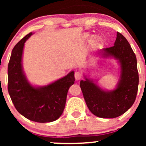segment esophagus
Listing matches in <instances>:
<instances>
[{
	"mask_svg": "<svg viewBox=\"0 0 146 146\" xmlns=\"http://www.w3.org/2000/svg\"><path fill=\"white\" fill-rule=\"evenodd\" d=\"M82 73L80 71H75V78L76 80H80V79L82 78Z\"/></svg>",
	"mask_w": 146,
	"mask_h": 146,
	"instance_id": "1",
	"label": "esophagus"
}]
</instances>
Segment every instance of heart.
<instances>
[{
    "instance_id": "obj_1",
    "label": "heart",
    "mask_w": 146,
    "mask_h": 146,
    "mask_svg": "<svg viewBox=\"0 0 146 146\" xmlns=\"http://www.w3.org/2000/svg\"><path fill=\"white\" fill-rule=\"evenodd\" d=\"M93 43H94L95 45H98L100 43V40L98 38H95V39L93 40Z\"/></svg>"
}]
</instances>
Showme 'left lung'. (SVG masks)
<instances>
[{"label": "left lung", "mask_w": 146, "mask_h": 146, "mask_svg": "<svg viewBox=\"0 0 146 146\" xmlns=\"http://www.w3.org/2000/svg\"><path fill=\"white\" fill-rule=\"evenodd\" d=\"M99 53L103 58L113 57L118 60L121 73L117 88L106 91L86 76L84 81H80V88L93 115L101 118H115L125 113L136 99L139 85L136 56L126 38L119 32L113 46L103 48Z\"/></svg>", "instance_id": "obj_1"}]
</instances>
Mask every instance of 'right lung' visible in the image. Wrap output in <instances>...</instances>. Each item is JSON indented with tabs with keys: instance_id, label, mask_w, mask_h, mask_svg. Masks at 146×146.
<instances>
[{
	"instance_id": "add662e5",
	"label": "right lung",
	"mask_w": 146,
	"mask_h": 146,
	"mask_svg": "<svg viewBox=\"0 0 146 146\" xmlns=\"http://www.w3.org/2000/svg\"><path fill=\"white\" fill-rule=\"evenodd\" d=\"M32 33L19 41L11 51L8 64V92L15 108L28 119L39 123L56 121L62 114L74 71L44 86H33L23 71L22 58L25 42Z\"/></svg>"
}]
</instances>
